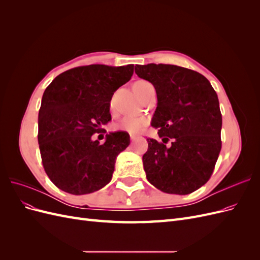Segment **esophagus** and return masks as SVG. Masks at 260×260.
Instances as JSON below:
<instances>
[{"mask_svg": "<svg viewBox=\"0 0 260 260\" xmlns=\"http://www.w3.org/2000/svg\"><path fill=\"white\" fill-rule=\"evenodd\" d=\"M130 140H131L132 142H133V141H136V140H137V137H136V136H133V135H131V136H130Z\"/></svg>", "mask_w": 260, "mask_h": 260, "instance_id": "1", "label": "esophagus"}]
</instances>
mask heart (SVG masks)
<instances>
[{"label":"heart","mask_w":260,"mask_h":260,"mask_svg":"<svg viewBox=\"0 0 260 260\" xmlns=\"http://www.w3.org/2000/svg\"><path fill=\"white\" fill-rule=\"evenodd\" d=\"M148 84L146 80H137L133 82L132 89L138 96H141L145 86ZM111 107H113V102H111ZM148 123V120L143 116H125L122 119L114 125V129L118 131L128 132L130 135H137L142 132Z\"/></svg>","instance_id":"1"}]
</instances>
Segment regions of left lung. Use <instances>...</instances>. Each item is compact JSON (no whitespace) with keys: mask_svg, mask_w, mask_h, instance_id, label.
Listing matches in <instances>:
<instances>
[{"mask_svg":"<svg viewBox=\"0 0 260 260\" xmlns=\"http://www.w3.org/2000/svg\"><path fill=\"white\" fill-rule=\"evenodd\" d=\"M136 74L157 94L152 125L161 142L147 139L146 178L165 193L190 194L209 180L221 149L217 93L203 75L184 67L137 65Z\"/></svg>","mask_w":260,"mask_h":260,"instance_id":"obj_1","label":"left lung"}]
</instances>
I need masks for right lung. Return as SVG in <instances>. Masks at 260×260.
<instances>
[{
    "instance_id": "1",
    "label": "right lung",
    "mask_w": 260,
    "mask_h": 260,
    "mask_svg": "<svg viewBox=\"0 0 260 260\" xmlns=\"http://www.w3.org/2000/svg\"><path fill=\"white\" fill-rule=\"evenodd\" d=\"M133 65L80 66L58 75L45 89L39 111L38 142L43 168L52 182L70 194L93 193L112 180L118 154L128 147L127 132L94 133L112 120L114 92L128 82Z\"/></svg>"
}]
</instances>
